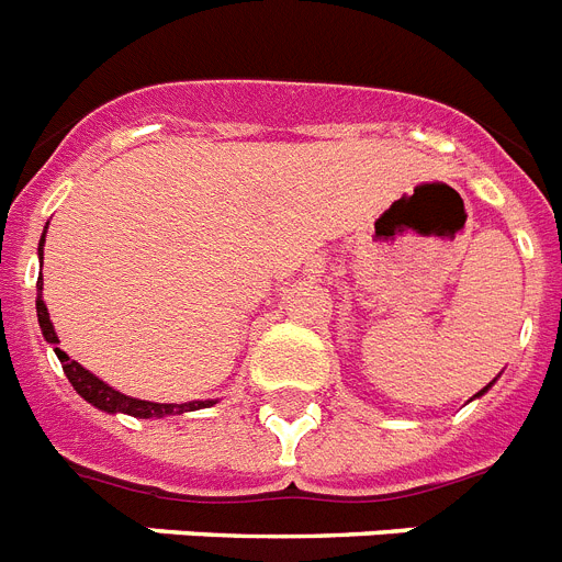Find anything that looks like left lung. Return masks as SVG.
<instances>
[{"instance_id": "obj_1", "label": "left lung", "mask_w": 562, "mask_h": 562, "mask_svg": "<svg viewBox=\"0 0 562 562\" xmlns=\"http://www.w3.org/2000/svg\"><path fill=\"white\" fill-rule=\"evenodd\" d=\"M488 389H492V383L485 385V389H483V391H480V394H485V391H488ZM480 394H474V397H480Z\"/></svg>"}]
</instances>
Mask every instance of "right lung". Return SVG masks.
Listing matches in <instances>:
<instances>
[{
    "mask_svg": "<svg viewBox=\"0 0 562 562\" xmlns=\"http://www.w3.org/2000/svg\"><path fill=\"white\" fill-rule=\"evenodd\" d=\"M42 243H45V234H42V239H40V259H42ZM36 289H40V296H36V317H40L42 337L48 339L50 346H54L56 357H59V362H63L65 376H68V383L77 389L79 397L88 400L91 405H97L99 412L131 414V417L150 419V417H168V414L196 412V408H209V405H214V400H193V403H148V400L128 397V394H122V391H116V389H111L108 383H102L97 374H91L88 369H82L77 360H70L68 353L59 348V337H56L54 323H50L48 305H45V300H42V277H40V282H36Z\"/></svg>",
    "mask_w": 562,
    "mask_h": 562,
    "instance_id": "1",
    "label": "right lung"
}]
</instances>
